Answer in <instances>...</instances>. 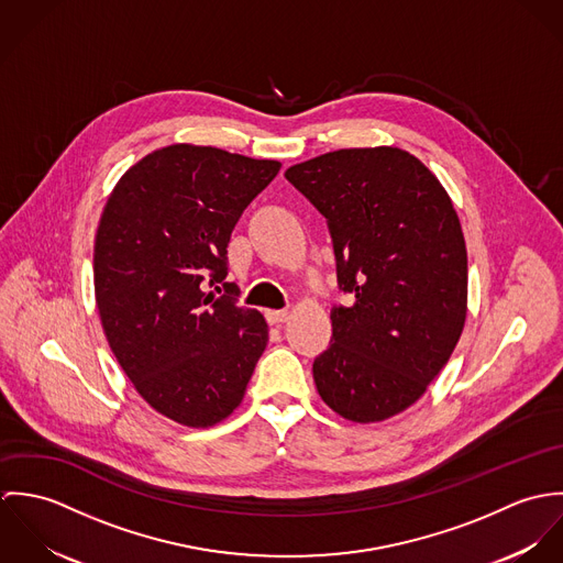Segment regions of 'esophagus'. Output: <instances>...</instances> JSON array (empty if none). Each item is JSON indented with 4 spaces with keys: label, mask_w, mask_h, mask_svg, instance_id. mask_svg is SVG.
<instances>
[{
    "label": "esophagus",
    "mask_w": 563,
    "mask_h": 563,
    "mask_svg": "<svg viewBox=\"0 0 563 563\" xmlns=\"http://www.w3.org/2000/svg\"><path fill=\"white\" fill-rule=\"evenodd\" d=\"M288 310H268L266 312V321L271 324H282V322L288 321Z\"/></svg>",
    "instance_id": "esophagus-1"
}]
</instances>
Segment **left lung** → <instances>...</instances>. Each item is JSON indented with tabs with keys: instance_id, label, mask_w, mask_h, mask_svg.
I'll use <instances>...</instances> for the list:
<instances>
[{
	"instance_id": "8db88e82",
	"label": "left lung",
	"mask_w": 563,
	"mask_h": 563,
	"mask_svg": "<svg viewBox=\"0 0 563 563\" xmlns=\"http://www.w3.org/2000/svg\"><path fill=\"white\" fill-rule=\"evenodd\" d=\"M286 179L327 219L338 286L355 297L331 310L317 390L346 420H386L424 395L464 329L468 255L453 201L399 147L329 152Z\"/></svg>"
}]
</instances>
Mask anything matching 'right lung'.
<instances>
[{
  "mask_svg": "<svg viewBox=\"0 0 563 563\" xmlns=\"http://www.w3.org/2000/svg\"><path fill=\"white\" fill-rule=\"evenodd\" d=\"M279 168L181 143L136 162L106 201L92 255L103 333L139 395L179 424L225 420L266 349L264 317L225 282L228 244Z\"/></svg>",
  "mask_w": 563,
  "mask_h": 563,
  "instance_id": "obj_1",
  "label": "right lung"
}]
</instances>
